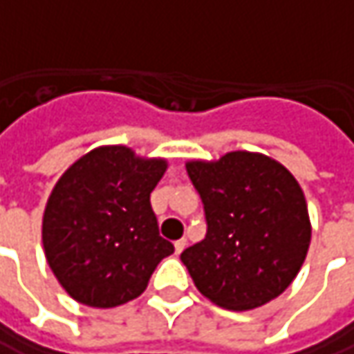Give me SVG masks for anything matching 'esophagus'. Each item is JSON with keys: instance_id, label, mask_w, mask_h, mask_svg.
<instances>
[{"instance_id": "34e87169", "label": "esophagus", "mask_w": 354, "mask_h": 354, "mask_svg": "<svg viewBox=\"0 0 354 354\" xmlns=\"http://www.w3.org/2000/svg\"><path fill=\"white\" fill-rule=\"evenodd\" d=\"M186 245H188V241H186V239H184V238L178 239V241H174V250H176V254H182Z\"/></svg>"}]
</instances>
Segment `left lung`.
Listing matches in <instances>:
<instances>
[{
    "label": "left lung",
    "instance_id": "left-lung-1",
    "mask_svg": "<svg viewBox=\"0 0 354 354\" xmlns=\"http://www.w3.org/2000/svg\"><path fill=\"white\" fill-rule=\"evenodd\" d=\"M186 172L206 218V238L180 255L198 291L234 311L281 295L299 273L311 241L297 180L279 162L252 152L188 162Z\"/></svg>",
    "mask_w": 354,
    "mask_h": 354
}]
</instances>
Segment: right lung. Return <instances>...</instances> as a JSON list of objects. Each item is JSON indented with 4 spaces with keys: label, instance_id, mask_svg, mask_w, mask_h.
<instances>
[{
    "label": "right lung",
    "instance_id": "right-lung-1",
    "mask_svg": "<svg viewBox=\"0 0 354 354\" xmlns=\"http://www.w3.org/2000/svg\"><path fill=\"white\" fill-rule=\"evenodd\" d=\"M164 170V160L104 147L75 162L57 182L43 216V245L73 299L99 309L132 301L160 259L174 254L150 206Z\"/></svg>",
    "mask_w": 354,
    "mask_h": 354
}]
</instances>
